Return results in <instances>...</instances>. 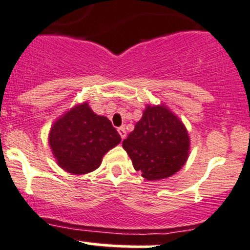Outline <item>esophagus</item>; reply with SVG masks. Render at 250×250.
Here are the masks:
<instances>
[{
    "mask_svg": "<svg viewBox=\"0 0 250 250\" xmlns=\"http://www.w3.org/2000/svg\"><path fill=\"white\" fill-rule=\"evenodd\" d=\"M118 132H119L120 137H122L123 140H124V138L126 137V130H125V127H124V126H122V127H119V128H118Z\"/></svg>",
    "mask_w": 250,
    "mask_h": 250,
    "instance_id": "esophagus-1",
    "label": "esophagus"
}]
</instances>
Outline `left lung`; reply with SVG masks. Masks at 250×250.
<instances>
[{
  "mask_svg": "<svg viewBox=\"0 0 250 250\" xmlns=\"http://www.w3.org/2000/svg\"><path fill=\"white\" fill-rule=\"evenodd\" d=\"M136 171L160 180L179 171L188 155L189 137L184 124L165 107L146 108L135 130L123 141Z\"/></svg>",
  "mask_w": 250,
  "mask_h": 250,
  "instance_id": "1",
  "label": "left lung"
}]
</instances>
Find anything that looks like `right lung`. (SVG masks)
<instances>
[{
    "label": "right lung",
    "instance_id": "1",
    "mask_svg": "<svg viewBox=\"0 0 250 250\" xmlns=\"http://www.w3.org/2000/svg\"><path fill=\"white\" fill-rule=\"evenodd\" d=\"M120 141L112 123L95 114L87 103L73 108L49 132V145L59 167L78 175L97 169L103 155Z\"/></svg>",
    "mask_w": 250,
    "mask_h": 250
}]
</instances>
